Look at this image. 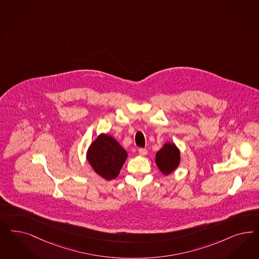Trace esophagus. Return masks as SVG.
Returning <instances> with one entry per match:
<instances>
[{"label":"esophagus","mask_w":259,"mask_h":259,"mask_svg":"<svg viewBox=\"0 0 259 259\" xmlns=\"http://www.w3.org/2000/svg\"><path fill=\"white\" fill-rule=\"evenodd\" d=\"M139 154H140V155H142V156L147 155V154H148V150H147V149H144V148L139 149Z\"/></svg>","instance_id":"34e87169"}]
</instances>
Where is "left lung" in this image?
<instances>
[{"mask_svg": "<svg viewBox=\"0 0 259 259\" xmlns=\"http://www.w3.org/2000/svg\"><path fill=\"white\" fill-rule=\"evenodd\" d=\"M155 162L159 169L165 176H167L178 167L180 162V151L175 144L166 143L156 153Z\"/></svg>", "mask_w": 259, "mask_h": 259, "instance_id": "8db88e82", "label": "left lung"}]
</instances>
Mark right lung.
<instances>
[{
  "label": "right lung",
  "mask_w": 259,
  "mask_h": 259,
  "mask_svg": "<svg viewBox=\"0 0 259 259\" xmlns=\"http://www.w3.org/2000/svg\"><path fill=\"white\" fill-rule=\"evenodd\" d=\"M126 156V151L113 137L101 134L91 145L87 158L96 174L110 180L118 176Z\"/></svg>",
  "instance_id": "1"
}]
</instances>
